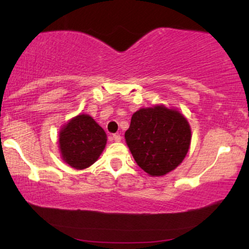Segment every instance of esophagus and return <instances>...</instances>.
I'll list each match as a JSON object with an SVG mask.
<instances>
[{"instance_id":"1","label":"esophagus","mask_w":249,"mask_h":249,"mask_svg":"<svg viewBox=\"0 0 249 249\" xmlns=\"http://www.w3.org/2000/svg\"><path fill=\"white\" fill-rule=\"evenodd\" d=\"M112 141L117 142H121V136L120 135H113V136H112Z\"/></svg>"}]
</instances>
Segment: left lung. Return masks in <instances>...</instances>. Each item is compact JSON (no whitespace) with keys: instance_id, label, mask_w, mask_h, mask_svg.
<instances>
[{"instance_id":"left-lung-1","label":"left lung","mask_w":249,"mask_h":249,"mask_svg":"<svg viewBox=\"0 0 249 249\" xmlns=\"http://www.w3.org/2000/svg\"><path fill=\"white\" fill-rule=\"evenodd\" d=\"M135 161L151 177H162L181 164L189 151L192 129L181 112L163 104L142 107L124 134Z\"/></svg>"}]
</instances>
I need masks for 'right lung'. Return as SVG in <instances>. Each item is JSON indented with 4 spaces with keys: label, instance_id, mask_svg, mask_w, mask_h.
<instances>
[{
    "label": "right lung",
    "instance_id": "obj_1",
    "mask_svg": "<svg viewBox=\"0 0 249 249\" xmlns=\"http://www.w3.org/2000/svg\"><path fill=\"white\" fill-rule=\"evenodd\" d=\"M107 141L103 128L90 115L80 113L60 129L61 159L76 170L87 169L100 158Z\"/></svg>",
    "mask_w": 249,
    "mask_h": 249
}]
</instances>
